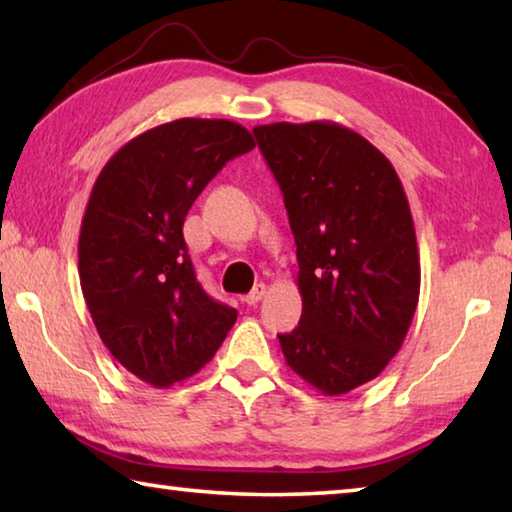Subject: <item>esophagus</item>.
<instances>
[{"instance_id":"obj_1","label":"esophagus","mask_w":512,"mask_h":512,"mask_svg":"<svg viewBox=\"0 0 512 512\" xmlns=\"http://www.w3.org/2000/svg\"><path fill=\"white\" fill-rule=\"evenodd\" d=\"M266 296V284H255V289L248 293V296H244V302L246 305H257L259 300H262Z\"/></svg>"}]
</instances>
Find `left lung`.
<instances>
[{
  "label": "left lung",
  "instance_id": "8db88e82",
  "mask_svg": "<svg viewBox=\"0 0 512 512\" xmlns=\"http://www.w3.org/2000/svg\"><path fill=\"white\" fill-rule=\"evenodd\" d=\"M253 133L296 237L302 316L277 334L287 366L336 397L368 384L409 332L420 253L402 180L366 137L336 121H275Z\"/></svg>",
  "mask_w": 512,
  "mask_h": 512
}]
</instances>
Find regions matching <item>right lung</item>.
Returning a JSON list of instances; mask_svg holds the SVG:
<instances>
[{"label":"right lung","mask_w":512,"mask_h":512,"mask_svg":"<svg viewBox=\"0 0 512 512\" xmlns=\"http://www.w3.org/2000/svg\"><path fill=\"white\" fill-rule=\"evenodd\" d=\"M250 149L237 121L183 117L133 137L94 180L79 235L85 305L112 357L155 388L196 375L237 320L196 282L183 223L223 164Z\"/></svg>","instance_id":"right-lung-1"}]
</instances>
